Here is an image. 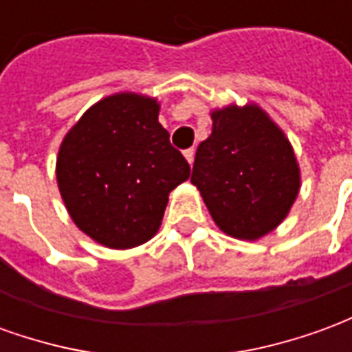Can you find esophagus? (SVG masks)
Returning a JSON list of instances; mask_svg holds the SVG:
<instances>
[{
  "mask_svg": "<svg viewBox=\"0 0 352 352\" xmlns=\"http://www.w3.org/2000/svg\"><path fill=\"white\" fill-rule=\"evenodd\" d=\"M184 158L188 160V164H192L194 162V148H186L184 151Z\"/></svg>",
  "mask_w": 352,
  "mask_h": 352,
  "instance_id": "34e87169",
  "label": "esophagus"
}]
</instances>
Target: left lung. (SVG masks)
Listing matches in <instances>:
<instances>
[{"instance_id":"left-lung-1","label":"left lung","mask_w":352,"mask_h":352,"mask_svg":"<svg viewBox=\"0 0 352 352\" xmlns=\"http://www.w3.org/2000/svg\"><path fill=\"white\" fill-rule=\"evenodd\" d=\"M213 131L196 151L190 181L217 226L237 239L277 228L300 190L285 133L256 105L213 111Z\"/></svg>"}]
</instances>
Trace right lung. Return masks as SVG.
Masks as SVG:
<instances>
[{
  "label": "right lung",
  "mask_w": 352,
  "mask_h": 352,
  "mask_svg": "<svg viewBox=\"0 0 352 352\" xmlns=\"http://www.w3.org/2000/svg\"><path fill=\"white\" fill-rule=\"evenodd\" d=\"M158 109L138 94L109 96L80 116L60 146L56 179L65 207L87 236L111 249L148 241L169 192L190 177Z\"/></svg>",
  "instance_id": "right-lung-1"
}]
</instances>
